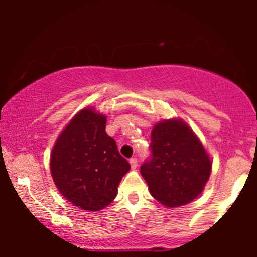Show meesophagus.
<instances>
[{"mask_svg":"<svg viewBox=\"0 0 257 257\" xmlns=\"http://www.w3.org/2000/svg\"><path fill=\"white\" fill-rule=\"evenodd\" d=\"M129 163H131L132 169H135V168L138 167V159H137V158H131V161H129Z\"/></svg>","mask_w":257,"mask_h":257,"instance_id":"1","label":"esophagus"}]
</instances>
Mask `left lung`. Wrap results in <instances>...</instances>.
<instances>
[{
  "label": "left lung",
  "instance_id": "obj_1",
  "mask_svg": "<svg viewBox=\"0 0 257 257\" xmlns=\"http://www.w3.org/2000/svg\"><path fill=\"white\" fill-rule=\"evenodd\" d=\"M150 150L140 173L153 198L169 208L197 198L210 176L211 161L192 129L179 119L158 123Z\"/></svg>",
  "mask_w": 257,
  "mask_h": 257
}]
</instances>
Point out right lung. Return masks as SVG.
Listing matches in <instances>:
<instances>
[{
  "label": "right lung",
  "instance_id": "obj_1",
  "mask_svg": "<svg viewBox=\"0 0 257 257\" xmlns=\"http://www.w3.org/2000/svg\"><path fill=\"white\" fill-rule=\"evenodd\" d=\"M105 128L104 114L84 108L61 132L51 155V172L59 192L83 210L106 208L131 169Z\"/></svg>",
  "mask_w": 257,
  "mask_h": 257
}]
</instances>
